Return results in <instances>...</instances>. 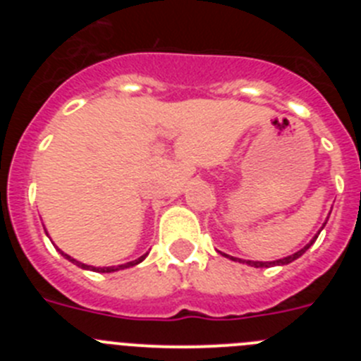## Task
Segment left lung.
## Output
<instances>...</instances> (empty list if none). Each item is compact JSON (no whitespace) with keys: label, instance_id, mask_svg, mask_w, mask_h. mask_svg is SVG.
I'll list each match as a JSON object with an SVG mask.
<instances>
[{"label":"left lung","instance_id":"obj_1","mask_svg":"<svg viewBox=\"0 0 361 361\" xmlns=\"http://www.w3.org/2000/svg\"><path fill=\"white\" fill-rule=\"evenodd\" d=\"M314 238H318V237H314ZM314 238H312V240L309 242L307 245H305L304 250L296 251V253L291 255V257L280 258V260H276V262H251V260H247V264H250V266H255V267H269V266H275V264H279V266H283V264H289V262H293V260H296V258H298V257H302V255H304L305 251L309 250V245H311L312 242H314ZM233 260H235V258H233ZM238 262H240V260H238Z\"/></svg>","mask_w":361,"mask_h":361}]
</instances>
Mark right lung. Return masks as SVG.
I'll list each match as a JSON object with an SVG mask.
<instances>
[{"label":"right lung","mask_w":361,"mask_h":361,"mask_svg":"<svg viewBox=\"0 0 361 361\" xmlns=\"http://www.w3.org/2000/svg\"><path fill=\"white\" fill-rule=\"evenodd\" d=\"M63 257L65 258H68L70 262H73V264H78L79 267H82V269H88V267L90 266H85V264H81V262H78V260H73V258H70L68 255H65V253H61ZM148 255V253H146ZM146 255H142L141 258H137V260H133V262H128V264H123V266H117V267H90L92 271H97V273H111V271H119V269H124V267H130V266H135V264H139V262H142V260H145L146 258Z\"/></svg>","instance_id":"obj_1"}]
</instances>
